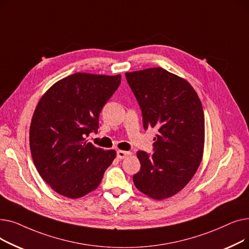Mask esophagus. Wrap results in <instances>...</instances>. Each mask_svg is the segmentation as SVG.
<instances>
[{"instance_id":"obj_1","label":"esophagus","mask_w":249,"mask_h":249,"mask_svg":"<svg viewBox=\"0 0 249 249\" xmlns=\"http://www.w3.org/2000/svg\"><path fill=\"white\" fill-rule=\"evenodd\" d=\"M130 154H131V152H129V151L118 150V151H117V158L119 159V160H123V159L127 158V156H128V155H130Z\"/></svg>"}]
</instances>
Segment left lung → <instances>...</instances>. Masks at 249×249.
I'll return each instance as SVG.
<instances>
[{
  "instance_id": "left-lung-1",
  "label": "left lung",
  "mask_w": 249,
  "mask_h": 249,
  "mask_svg": "<svg viewBox=\"0 0 249 249\" xmlns=\"http://www.w3.org/2000/svg\"><path fill=\"white\" fill-rule=\"evenodd\" d=\"M142 112L143 127L158 129L152 154L138 151L135 187L149 198L163 200L192 179L202 161L205 118L202 103L185 78L161 68L126 72Z\"/></svg>"
}]
</instances>
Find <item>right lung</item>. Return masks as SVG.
<instances>
[{
    "label": "right lung",
    "instance_id": "obj_1",
    "mask_svg": "<svg viewBox=\"0 0 249 249\" xmlns=\"http://www.w3.org/2000/svg\"><path fill=\"white\" fill-rule=\"evenodd\" d=\"M121 84V75L71 74L51 86L38 102L30 125L33 162L57 194L77 199L98 188L116 158L86 138L97 132L104 105Z\"/></svg>",
    "mask_w": 249,
    "mask_h": 249
}]
</instances>
